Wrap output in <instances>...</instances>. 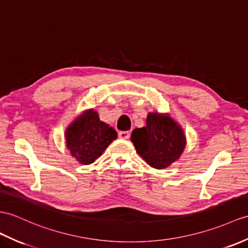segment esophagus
<instances>
[{"mask_svg": "<svg viewBox=\"0 0 248 248\" xmlns=\"http://www.w3.org/2000/svg\"><path fill=\"white\" fill-rule=\"evenodd\" d=\"M119 138H122V140H128L130 137V132L129 131H120L118 133Z\"/></svg>", "mask_w": 248, "mask_h": 248, "instance_id": "34e87169", "label": "esophagus"}]
</instances>
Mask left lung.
I'll use <instances>...</instances> for the list:
<instances>
[{
	"label": "left lung",
	"instance_id": "8db88e82",
	"mask_svg": "<svg viewBox=\"0 0 248 248\" xmlns=\"http://www.w3.org/2000/svg\"><path fill=\"white\" fill-rule=\"evenodd\" d=\"M136 152L153 168L164 169L175 162L185 149V135L168 115L150 113L146 126L132 132Z\"/></svg>",
	"mask_w": 248,
	"mask_h": 248
}]
</instances>
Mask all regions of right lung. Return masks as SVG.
I'll return each mask as SVG.
<instances>
[{
    "instance_id": "obj_1",
    "label": "right lung",
    "mask_w": 248,
    "mask_h": 248,
    "mask_svg": "<svg viewBox=\"0 0 248 248\" xmlns=\"http://www.w3.org/2000/svg\"><path fill=\"white\" fill-rule=\"evenodd\" d=\"M116 138V131L100 122L93 110L80 115L66 130L67 148L73 156L84 165L94 163Z\"/></svg>"
}]
</instances>
